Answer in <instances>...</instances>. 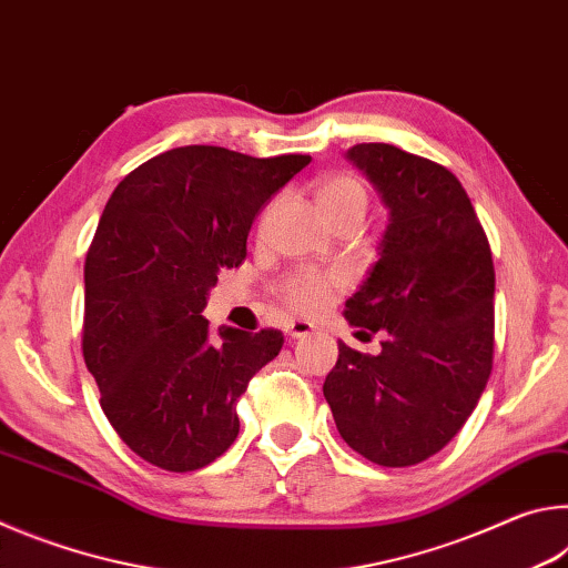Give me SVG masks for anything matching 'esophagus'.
I'll use <instances>...</instances> for the list:
<instances>
[{
    "label": "esophagus",
    "mask_w": 568,
    "mask_h": 568,
    "mask_svg": "<svg viewBox=\"0 0 568 568\" xmlns=\"http://www.w3.org/2000/svg\"><path fill=\"white\" fill-rule=\"evenodd\" d=\"M285 331H287V335H291L293 341L295 338H305V335H311L313 323L311 321H303V318H295V321H291V323L285 325Z\"/></svg>",
    "instance_id": "34e87169"
}]
</instances>
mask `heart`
Here are the masks:
<instances>
[{
	"label": "heart",
	"instance_id": "b5f03b06",
	"mask_svg": "<svg viewBox=\"0 0 568 568\" xmlns=\"http://www.w3.org/2000/svg\"><path fill=\"white\" fill-rule=\"evenodd\" d=\"M313 197L325 220H333L348 213H365L368 195L361 185L358 178L345 175V172H333V175H321L313 182ZM331 283L315 273H295L283 281L281 297L295 307V311H313L325 297H328Z\"/></svg>",
	"mask_w": 568,
	"mask_h": 568
}]
</instances>
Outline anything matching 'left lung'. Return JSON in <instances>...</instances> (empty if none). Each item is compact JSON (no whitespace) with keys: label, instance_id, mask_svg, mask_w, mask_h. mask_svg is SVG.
Returning <instances> with one entry per match:
<instances>
[{"label":"left lung","instance_id":"left-lung-1","mask_svg":"<svg viewBox=\"0 0 568 568\" xmlns=\"http://www.w3.org/2000/svg\"><path fill=\"white\" fill-rule=\"evenodd\" d=\"M345 158L388 207L378 261L345 301V321L383 341L378 355L338 343L323 396L345 444L403 468L458 434L491 376L494 257L454 172L386 142Z\"/></svg>","mask_w":568,"mask_h":568}]
</instances>
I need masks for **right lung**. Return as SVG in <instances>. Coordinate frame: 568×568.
I'll list each match as a JSON object with an SVG mask.
<instances>
[{
    "label": "right lung",
    "mask_w": 568,
    "mask_h": 568,
    "mask_svg": "<svg viewBox=\"0 0 568 568\" xmlns=\"http://www.w3.org/2000/svg\"><path fill=\"white\" fill-rule=\"evenodd\" d=\"M307 162L175 148L132 170L104 205L84 261L82 353L104 416L148 464L197 470L237 438V398L283 333L213 338L200 313L220 267L245 261L257 213Z\"/></svg>",
    "instance_id": "obj_1"
}]
</instances>
